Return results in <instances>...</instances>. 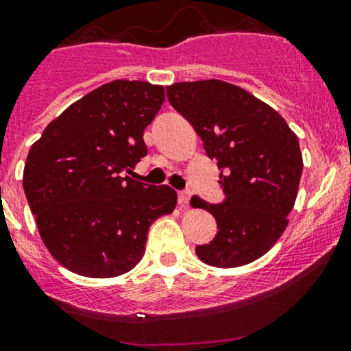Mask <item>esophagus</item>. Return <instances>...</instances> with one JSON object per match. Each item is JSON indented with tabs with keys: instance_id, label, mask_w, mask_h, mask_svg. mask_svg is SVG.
<instances>
[{
	"instance_id": "esophagus-1",
	"label": "esophagus",
	"mask_w": 351,
	"mask_h": 351,
	"mask_svg": "<svg viewBox=\"0 0 351 351\" xmlns=\"http://www.w3.org/2000/svg\"><path fill=\"white\" fill-rule=\"evenodd\" d=\"M189 201H191V192L187 191H182L179 192V204L182 209H187V206H189Z\"/></svg>"
}]
</instances>
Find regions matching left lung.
<instances>
[{
  "mask_svg": "<svg viewBox=\"0 0 351 351\" xmlns=\"http://www.w3.org/2000/svg\"><path fill=\"white\" fill-rule=\"evenodd\" d=\"M167 99L217 160L226 194L216 206L191 199L194 209L213 214L219 229L195 254L216 267L250 265L288 228L303 172L296 134L273 107L216 78L167 86Z\"/></svg>",
  "mask_w": 351,
  "mask_h": 351,
  "instance_id": "obj_1",
  "label": "left lung"
}]
</instances>
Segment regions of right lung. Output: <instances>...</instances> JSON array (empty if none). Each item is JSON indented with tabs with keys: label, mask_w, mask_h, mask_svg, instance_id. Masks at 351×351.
Masks as SVG:
<instances>
[{
	"label": "right lung",
	"mask_w": 351,
	"mask_h": 351,
	"mask_svg": "<svg viewBox=\"0 0 351 351\" xmlns=\"http://www.w3.org/2000/svg\"><path fill=\"white\" fill-rule=\"evenodd\" d=\"M164 100L162 85L114 80L71 104L29 149V209L47 250L71 273L130 271L144 256L150 224L176 209L172 187L123 176L147 154L144 130Z\"/></svg>",
	"instance_id": "right-lung-1"
}]
</instances>
